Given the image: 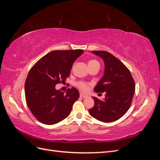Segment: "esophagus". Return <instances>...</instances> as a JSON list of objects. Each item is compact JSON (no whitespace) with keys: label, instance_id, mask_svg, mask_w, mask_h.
<instances>
[{"label":"esophagus","instance_id":"esophagus-1","mask_svg":"<svg viewBox=\"0 0 160 160\" xmlns=\"http://www.w3.org/2000/svg\"><path fill=\"white\" fill-rule=\"evenodd\" d=\"M80 97L82 98H88V95H86L83 93H80Z\"/></svg>","mask_w":160,"mask_h":160}]
</instances>
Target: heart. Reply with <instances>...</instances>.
Returning <instances> with one entry per match:
<instances>
[{
    "label": "heart",
    "mask_w": 160,
    "mask_h": 160,
    "mask_svg": "<svg viewBox=\"0 0 160 160\" xmlns=\"http://www.w3.org/2000/svg\"><path fill=\"white\" fill-rule=\"evenodd\" d=\"M95 65H99V62L94 59H91L88 62L89 66H92ZM77 87H78V88L83 91H87L88 90V84L85 83V82H79V83H77Z\"/></svg>",
    "instance_id": "1"
}]
</instances>
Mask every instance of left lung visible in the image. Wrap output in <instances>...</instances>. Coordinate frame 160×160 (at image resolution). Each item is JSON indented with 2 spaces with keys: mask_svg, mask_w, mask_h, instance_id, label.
I'll return each mask as SVG.
<instances>
[{
  "mask_svg": "<svg viewBox=\"0 0 160 160\" xmlns=\"http://www.w3.org/2000/svg\"><path fill=\"white\" fill-rule=\"evenodd\" d=\"M104 61V75L95 87L97 93L106 92L104 100L92 98L93 108L89 109L92 117L103 122H112L123 116L129 109L135 93V82L129 70L110 52L93 51Z\"/></svg>",
  "mask_w": 160,
  "mask_h": 160,
  "instance_id": "left-lung-1",
  "label": "left lung"
}]
</instances>
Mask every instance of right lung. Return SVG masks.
Segmentation results:
<instances>
[{
	"mask_svg": "<svg viewBox=\"0 0 160 160\" xmlns=\"http://www.w3.org/2000/svg\"><path fill=\"white\" fill-rule=\"evenodd\" d=\"M81 49L53 51L38 60L28 72L25 85L26 102L32 114L40 122L53 125L71 113L79 98L77 89L57 90L55 85L65 82Z\"/></svg>",
	"mask_w": 160,
	"mask_h": 160,
	"instance_id": "1",
	"label": "right lung"
}]
</instances>
